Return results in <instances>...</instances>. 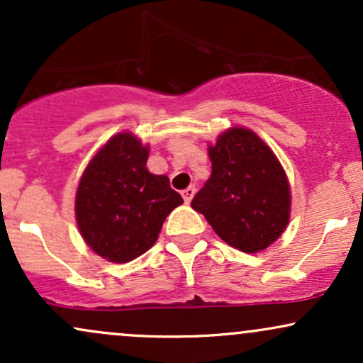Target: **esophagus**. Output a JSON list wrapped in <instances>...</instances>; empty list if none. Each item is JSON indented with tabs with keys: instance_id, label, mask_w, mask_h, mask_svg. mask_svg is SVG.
<instances>
[{
	"instance_id": "1",
	"label": "esophagus",
	"mask_w": 363,
	"mask_h": 363,
	"mask_svg": "<svg viewBox=\"0 0 363 363\" xmlns=\"http://www.w3.org/2000/svg\"><path fill=\"white\" fill-rule=\"evenodd\" d=\"M194 193H196V187H194V186L186 187V189L182 191V198H184V201H186V203H191V199H193Z\"/></svg>"
}]
</instances>
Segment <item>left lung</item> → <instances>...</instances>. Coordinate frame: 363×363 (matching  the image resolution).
Returning <instances> with one entry per match:
<instances>
[{"instance_id":"8db88e82","label":"left lung","mask_w":363,"mask_h":363,"mask_svg":"<svg viewBox=\"0 0 363 363\" xmlns=\"http://www.w3.org/2000/svg\"><path fill=\"white\" fill-rule=\"evenodd\" d=\"M211 176L191 206L232 247L254 254L280 239L290 222L289 177L252 129L234 126L208 147Z\"/></svg>"}]
</instances>
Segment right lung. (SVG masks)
Here are the masks:
<instances>
[{
	"label": "right lung",
	"instance_id": "add662e5",
	"mask_svg": "<svg viewBox=\"0 0 363 363\" xmlns=\"http://www.w3.org/2000/svg\"><path fill=\"white\" fill-rule=\"evenodd\" d=\"M150 147L121 131L97 150L74 196L78 230L95 254L111 262L136 259L157 242L165 218L182 205L167 176L147 169Z\"/></svg>",
	"mask_w": 363,
	"mask_h": 363
}]
</instances>
